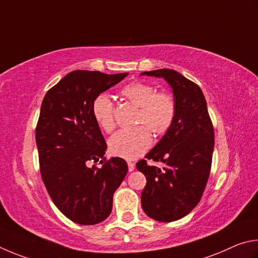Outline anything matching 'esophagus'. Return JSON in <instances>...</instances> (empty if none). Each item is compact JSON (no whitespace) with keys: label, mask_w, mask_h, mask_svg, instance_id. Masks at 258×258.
<instances>
[{"label":"esophagus","mask_w":258,"mask_h":258,"mask_svg":"<svg viewBox=\"0 0 258 258\" xmlns=\"http://www.w3.org/2000/svg\"><path fill=\"white\" fill-rule=\"evenodd\" d=\"M128 170H129V172H133V171L135 170V164L133 163V162H128Z\"/></svg>","instance_id":"obj_1"}]
</instances>
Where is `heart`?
Wrapping results in <instances>:
<instances>
[{
    "instance_id": "heart-1",
    "label": "heart",
    "mask_w": 258,
    "mask_h": 258,
    "mask_svg": "<svg viewBox=\"0 0 258 258\" xmlns=\"http://www.w3.org/2000/svg\"><path fill=\"white\" fill-rule=\"evenodd\" d=\"M122 95L139 107L136 122L144 125L117 132L108 141V148L113 155L135 160L152 145V134L148 128L156 136L168 133L175 116V102L170 94L156 93L155 87L145 83L125 86ZM93 114L104 132H112L114 128L113 103L107 95L101 94L95 98Z\"/></svg>"
}]
</instances>
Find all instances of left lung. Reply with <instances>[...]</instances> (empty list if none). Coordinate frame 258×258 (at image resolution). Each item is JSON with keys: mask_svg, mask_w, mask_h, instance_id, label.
I'll use <instances>...</instances> for the list:
<instances>
[{"mask_svg": "<svg viewBox=\"0 0 258 258\" xmlns=\"http://www.w3.org/2000/svg\"><path fill=\"white\" fill-rule=\"evenodd\" d=\"M141 76L163 78L173 93L175 116L168 133L146 154L162 162V169L136 164L145 174L142 207L150 218L172 222L183 218L200 203L210 177L214 150V130L202 89L178 71L159 69Z\"/></svg>", "mask_w": 258, "mask_h": 258, "instance_id": "1", "label": "left lung"}]
</instances>
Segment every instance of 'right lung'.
I'll return each mask as SVG.
<instances>
[{
    "instance_id": "right-lung-1",
    "label": "right lung",
    "mask_w": 258,
    "mask_h": 258,
    "mask_svg": "<svg viewBox=\"0 0 258 258\" xmlns=\"http://www.w3.org/2000/svg\"><path fill=\"white\" fill-rule=\"evenodd\" d=\"M126 76L71 71L40 106L36 144L42 179L61 213L78 224H97L111 214L113 194L128 172L121 157L104 162L107 146L93 114L95 98ZM89 160L102 166L88 167Z\"/></svg>"
}]
</instances>
